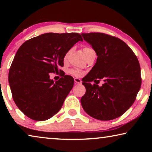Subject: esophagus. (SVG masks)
Returning <instances> with one entry per match:
<instances>
[{
	"instance_id": "34e87169",
	"label": "esophagus",
	"mask_w": 152,
	"mask_h": 152,
	"mask_svg": "<svg viewBox=\"0 0 152 152\" xmlns=\"http://www.w3.org/2000/svg\"><path fill=\"white\" fill-rule=\"evenodd\" d=\"M74 81H75V84H82V80L79 78L75 77L74 79Z\"/></svg>"
}]
</instances>
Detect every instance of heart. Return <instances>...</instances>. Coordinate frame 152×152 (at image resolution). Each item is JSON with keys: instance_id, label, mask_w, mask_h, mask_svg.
<instances>
[{"instance_id": "1", "label": "heart", "mask_w": 152, "mask_h": 152, "mask_svg": "<svg viewBox=\"0 0 152 152\" xmlns=\"http://www.w3.org/2000/svg\"><path fill=\"white\" fill-rule=\"evenodd\" d=\"M91 50H93V49L90 47H85V48H84V49H83V52H84V55H86L87 53H88V52H90ZM69 53H70V51H68V53L66 54L65 57H64L65 59H66V58L68 57V55H69ZM70 73L73 75H75V76L80 77V76H82L84 72H83L82 70L78 69V68H73V69H71L70 70Z\"/></svg>"}]
</instances>
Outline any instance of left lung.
Returning a JSON list of instances; mask_svg holds the SVG:
<instances>
[{"mask_svg": "<svg viewBox=\"0 0 152 152\" xmlns=\"http://www.w3.org/2000/svg\"><path fill=\"white\" fill-rule=\"evenodd\" d=\"M82 35L97 58L95 66L82 79L86 93L81 104L93 118L113 120L125 113L136 100L141 86L140 64L132 49L117 37L98 32ZM99 79L104 81L102 86L90 84Z\"/></svg>", "mask_w": 152, "mask_h": 152, "instance_id": "obj_1", "label": "left lung"}]
</instances>
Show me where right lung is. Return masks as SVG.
I'll return each mask as SVG.
<instances>
[{
    "label": "right lung",
    "instance_id": "right-lung-1",
    "mask_svg": "<svg viewBox=\"0 0 152 152\" xmlns=\"http://www.w3.org/2000/svg\"><path fill=\"white\" fill-rule=\"evenodd\" d=\"M79 41L83 39L78 33H45L18 48L10 68L9 83L14 102L28 118L43 121L61 109L74 80L64 74L54 82L49 73L63 67L66 54Z\"/></svg>",
    "mask_w": 152,
    "mask_h": 152
}]
</instances>
